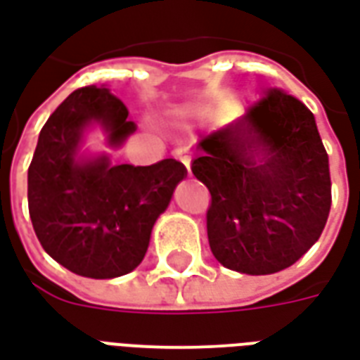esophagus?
Returning a JSON list of instances; mask_svg holds the SVG:
<instances>
[{
	"label": "esophagus",
	"instance_id": "34e87169",
	"mask_svg": "<svg viewBox=\"0 0 360 360\" xmlns=\"http://www.w3.org/2000/svg\"><path fill=\"white\" fill-rule=\"evenodd\" d=\"M173 156L177 158V160H179L181 164H183V165H185V167H187V172L191 173V156H188V154H185L183 150H177V152H175Z\"/></svg>",
	"mask_w": 360,
	"mask_h": 360
}]
</instances>
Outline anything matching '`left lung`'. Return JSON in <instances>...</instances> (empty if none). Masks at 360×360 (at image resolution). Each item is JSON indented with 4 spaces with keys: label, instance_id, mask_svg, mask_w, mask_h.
<instances>
[{
    "label": "left lung",
    "instance_id": "8db88e82",
    "mask_svg": "<svg viewBox=\"0 0 360 360\" xmlns=\"http://www.w3.org/2000/svg\"><path fill=\"white\" fill-rule=\"evenodd\" d=\"M191 169L212 196V255L229 270H285L322 235L332 206L328 154L312 111L283 90H268L204 136Z\"/></svg>",
    "mask_w": 360,
    "mask_h": 360
}]
</instances>
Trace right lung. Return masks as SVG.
I'll use <instances>...</instances> for the list:
<instances>
[{"label":"right lung","mask_w":360,"mask_h":360,"mask_svg":"<svg viewBox=\"0 0 360 360\" xmlns=\"http://www.w3.org/2000/svg\"><path fill=\"white\" fill-rule=\"evenodd\" d=\"M125 103L108 89L84 86L59 103L40 131L28 167V212L44 250L77 276L110 279L141 264L152 227L187 177L167 158L113 165L108 154L81 156L84 133L100 125L108 146L134 133Z\"/></svg>","instance_id":"obj_1"}]
</instances>
